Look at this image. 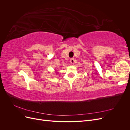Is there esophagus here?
I'll list each match as a JSON object with an SVG mask.
<instances>
[{
    "mask_svg": "<svg viewBox=\"0 0 130 130\" xmlns=\"http://www.w3.org/2000/svg\"><path fill=\"white\" fill-rule=\"evenodd\" d=\"M70 63H71V64H74V62H75V61H74V58H70Z\"/></svg>",
    "mask_w": 130,
    "mask_h": 130,
    "instance_id": "34e87169",
    "label": "esophagus"
}]
</instances>
